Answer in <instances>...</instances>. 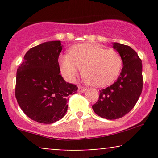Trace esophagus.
<instances>
[{"label":"esophagus","instance_id":"obj_1","mask_svg":"<svg viewBox=\"0 0 158 158\" xmlns=\"http://www.w3.org/2000/svg\"><path fill=\"white\" fill-rule=\"evenodd\" d=\"M86 88H82V87L81 86H79L78 87V90H79V92H80V93H84V92L86 91Z\"/></svg>","mask_w":158,"mask_h":158}]
</instances>
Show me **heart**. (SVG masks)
Returning <instances> with one entry per match:
<instances>
[{
	"instance_id": "obj_1",
	"label": "heart",
	"mask_w": 158,
	"mask_h": 158,
	"mask_svg": "<svg viewBox=\"0 0 158 158\" xmlns=\"http://www.w3.org/2000/svg\"><path fill=\"white\" fill-rule=\"evenodd\" d=\"M122 64L118 52L97 44L76 45L70 54L62 55L59 59L61 72L68 81L75 80L83 68L84 80L98 87L113 81L119 75Z\"/></svg>"
}]
</instances>
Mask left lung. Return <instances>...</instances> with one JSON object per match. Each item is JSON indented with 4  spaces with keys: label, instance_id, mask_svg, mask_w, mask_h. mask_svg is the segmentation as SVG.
Returning a JSON list of instances; mask_svg holds the SVG:
<instances>
[{
    "label": "left lung",
    "instance_id": "1",
    "mask_svg": "<svg viewBox=\"0 0 158 158\" xmlns=\"http://www.w3.org/2000/svg\"><path fill=\"white\" fill-rule=\"evenodd\" d=\"M123 61V68L115 82L99 90V99L92 106L94 111L102 118H121L131 110L138 100L143 89L142 61L131 47L113 43Z\"/></svg>",
    "mask_w": 158,
    "mask_h": 158
}]
</instances>
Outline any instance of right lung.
Returning <instances> with one entry per match:
<instances>
[{
	"label": "right lung",
	"instance_id": "1",
	"mask_svg": "<svg viewBox=\"0 0 158 158\" xmlns=\"http://www.w3.org/2000/svg\"><path fill=\"white\" fill-rule=\"evenodd\" d=\"M62 46L60 41H50L32 48L17 70V102L23 113L38 123L51 124L62 118L69 96L78 90L60 74L58 59Z\"/></svg>",
	"mask_w": 158,
	"mask_h": 158
}]
</instances>
